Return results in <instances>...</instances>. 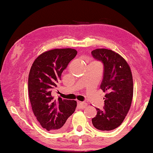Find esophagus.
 <instances>
[{
	"label": "esophagus",
	"mask_w": 153,
	"mask_h": 153,
	"mask_svg": "<svg viewBox=\"0 0 153 153\" xmlns=\"http://www.w3.org/2000/svg\"><path fill=\"white\" fill-rule=\"evenodd\" d=\"M78 104H79V105L80 106V107L81 108V109H84V108L85 107L87 106V105H88V104H87L86 102H81V101H79Z\"/></svg>",
	"instance_id": "1"
}]
</instances>
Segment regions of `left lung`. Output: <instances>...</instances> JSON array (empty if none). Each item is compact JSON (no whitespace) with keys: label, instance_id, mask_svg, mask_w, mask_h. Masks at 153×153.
<instances>
[{"label":"left lung","instance_id":"1","mask_svg":"<svg viewBox=\"0 0 153 153\" xmlns=\"http://www.w3.org/2000/svg\"><path fill=\"white\" fill-rule=\"evenodd\" d=\"M91 54L103 63V79L100 88L106 93L104 108H96L97 114L91 122L98 130L111 131L123 123L131 107L133 95L132 73L126 61L114 51L97 48Z\"/></svg>","mask_w":153,"mask_h":153}]
</instances>
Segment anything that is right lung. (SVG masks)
Masks as SVG:
<instances>
[{"instance_id": "1", "label": "right lung", "mask_w": 153, "mask_h": 153, "mask_svg": "<svg viewBox=\"0 0 153 153\" xmlns=\"http://www.w3.org/2000/svg\"><path fill=\"white\" fill-rule=\"evenodd\" d=\"M76 54L73 48L53 49L39 55L30 68L28 81L30 102L37 121L48 131L63 130L76 109V100L60 97L54 100L51 92Z\"/></svg>"}]
</instances>
